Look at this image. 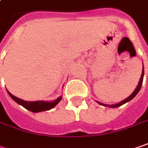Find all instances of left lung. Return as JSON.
Returning <instances> with one entry per match:
<instances>
[{
  "mask_svg": "<svg viewBox=\"0 0 148 148\" xmlns=\"http://www.w3.org/2000/svg\"><path fill=\"white\" fill-rule=\"evenodd\" d=\"M143 77H144V67L143 66V71H142V75H141V78H140V80H139V82H138V85L137 86V87H136V89L134 90V92L132 93L131 95H130L128 97H127L126 99L122 100V101H120V102H118V103H116V104H112V105H108V104H104V103H101V102H99V101H96L98 104L100 105H101V106H104V107H112V108H115V107H120V106H122L123 104H125V103H127V102H128L130 101L132 99H133L135 97H136V95H137V93L139 92V91H140V89H141V87H142V85H143Z\"/></svg>",
  "mask_w": 148,
  "mask_h": 148,
  "instance_id": "8db88e82",
  "label": "left lung"
}]
</instances>
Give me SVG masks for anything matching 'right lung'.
Returning a JSON list of instances; mask_svg holds the SVG:
<instances>
[{"label": "right lung", "instance_id": "add662e5", "mask_svg": "<svg viewBox=\"0 0 148 148\" xmlns=\"http://www.w3.org/2000/svg\"><path fill=\"white\" fill-rule=\"evenodd\" d=\"M7 92L9 94V96L11 97L12 100H14L16 103H18L19 105L22 106L27 109L28 111H31L32 112H40L43 111H48L52 109L53 107H55L62 100V97H59L56 100L53 101H24L22 99H20L18 97L13 96L11 93L9 92V91H7Z\"/></svg>", "mask_w": 148, "mask_h": 148}]
</instances>
